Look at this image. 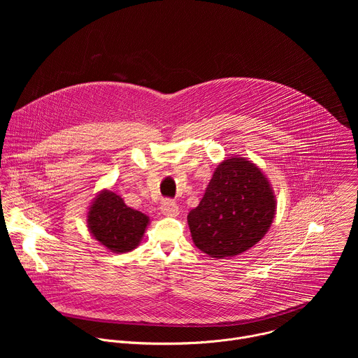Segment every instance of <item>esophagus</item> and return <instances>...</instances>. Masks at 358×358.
Masks as SVG:
<instances>
[{"label": "esophagus", "mask_w": 358, "mask_h": 358, "mask_svg": "<svg viewBox=\"0 0 358 358\" xmlns=\"http://www.w3.org/2000/svg\"><path fill=\"white\" fill-rule=\"evenodd\" d=\"M160 210H162V213H163L164 215H167V217H177L178 213H180L178 206H177V203H176L174 201H171V199H164V201L162 202Z\"/></svg>", "instance_id": "esophagus-1"}]
</instances>
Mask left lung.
Wrapping results in <instances>:
<instances>
[{
    "label": "left lung",
    "mask_w": 358,
    "mask_h": 358,
    "mask_svg": "<svg viewBox=\"0 0 358 358\" xmlns=\"http://www.w3.org/2000/svg\"><path fill=\"white\" fill-rule=\"evenodd\" d=\"M276 214V196L264 171L234 156L218 164L198 207L187 215L195 246L210 258H232L257 245Z\"/></svg>",
    "instance_id": "8db88e82"
}]
</instances>
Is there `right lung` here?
<instances>
[{
  "label": "right lung",
  "mask_w": 358,
  "mask_h": 358,
  "mask_svg": "<svg viewBox=\"0 0 358 358\" xmlns=\"http://www.w3.org/2000/svg\"><path fill=\"white\" fill-rule=\"evenodd\" d=\"M87 229L113 253H126L138 246L150 218L130 207L113 191L101 189L87 210Z\"/></svg>",
  "instance_id": "1"
}]
</instances>
